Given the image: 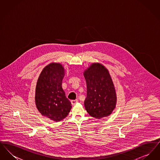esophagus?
Instances as JSON below:
<instances>
[{
    "label": "esophagus",
    "mask_w": 160,
    "mask_h": 160,
    "mask_svg": "<svg viewBox=\"0 0 160 160\" xmlns=\"http://www.w3.org/2000/svg\"><path fill=\"white\" fill-rule=\"evenodd\" d=\"M78 102V101L77 99H75V100H71V104H72V106L75 105V104H77V103Z\"/></svg>",
    "instance_id": "1"
}]
</instances>
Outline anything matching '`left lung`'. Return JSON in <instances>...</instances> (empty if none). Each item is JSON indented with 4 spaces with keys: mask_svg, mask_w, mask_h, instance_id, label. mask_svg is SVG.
<instances>
[{
    "mask_svg": "<svg viewBox=\"0 0 160 160\" xmlns=\"http://www.w3.org/2000/svg\"><path fill=\"white\" fill-rule=\"evenodd\" d=\"M87 85L84 107L92 117L101 119L112 113L116 104L114 84L108 69L93 63L83 72Z\"/></svg>",
    "mask_w": 160,
    "mask_h": 160,
    "instance_id": "obj_1",
    "label": "left lung"
}]
</instances>
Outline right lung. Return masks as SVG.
Masks as SVG:
<instances>
[{"instance_id":"obj_1","label":"right lung","mask_w":160,"mask_h":160,"mask_svg":"<svg viewBox=\"0 0 160 160\" xmlns=\"http://www.w3.org/2000/svg\"><path fill=\"white\" fill-rule=\"evenodd\" d=\"M65 69L59 63H51L41 71L35 89V104L39 113L59 122L65 118L71 103L65 96L62 83Z\"/></svg>"}]
</instances>
